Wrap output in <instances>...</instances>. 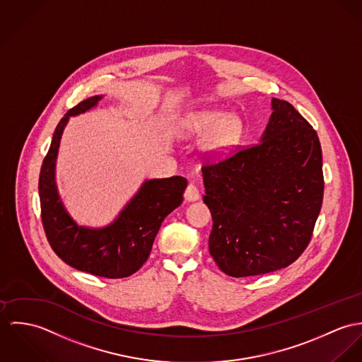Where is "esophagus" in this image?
Masks as SVG:
<instances>
[{"label":"esophagus","instance_id":"obj_1","mask_svg":"<svg viewBox=\"0 0 362 362\" xmlns=\"http://www.w3.org/2000/svg\"><path fill=\"white\" fill-rule=\"evenodd\" d=\"M200 199V192L199 189L190 183L187 187H186V192H185V200L189 201V202H193V201H197Z\"/></svg>","mask_w":362,"mask_h":362}]
</instances>
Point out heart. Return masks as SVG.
Listing matches in <instances>:
<instances>
[{
  "label": "heart",
  "mask_w": 362,
  "mask_h": 362,
  "mask_svg": "<svg viewBox=\"0 0 362 362\" xmlns=\"http://www.w3.org/2000/svg\"><path fill=\"white\" fill-rule=\"evenodd\" d=\"M205 132L200 143L201 153L209 160L229 154L240 141L243 122L236 114L218 110H201L190 114L180 126L183 137H197Z\"/></svg>",
  "instance_id": "1"
}]
</instances>
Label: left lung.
I'll return each instance as SVG.
<instances>
[{
	"instance_id": "obj_1",
	"label": "left lung",
	"mask_w": 362,
	"mask_h": 362,
	"mask_svg": "<svg viewBox=\"0 0 362 362\" xmlns=\"http://www.w3.org/2000/svg\"><path fill=\"white\" fill-rule=\"evenodd\" d=\"M259 143L202 166L212 215L209 254L233 278L294 262L311 240L323 199L321 143L287 101L272 98Z\"/></svg>"
}]
</instances>
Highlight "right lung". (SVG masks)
Segmentation results:
<instances>
[{
    "label": "right lung",
    "mask_w": 362,
    "mask_h": 362,
    "mask_svg": "<svg viewBox=\"0 0 362 362\" xmlns=\"http://www.w3.org/2000/svg\"><path fill=\"white\" fill-rule=\"evenodd\" d=\"M103 95H93L69 110L59 121L42 161L39 179L41 221L55 254L72 268L95 276L119 279L137 272L147 261L163 219L183 201L187 180L182 176L147 179L107 226L79 225L59 196L55 166L64 129L71 117L98 105Z\"/></svg>",
    "instance_id": "right-lung-1"
}]
</instances>
